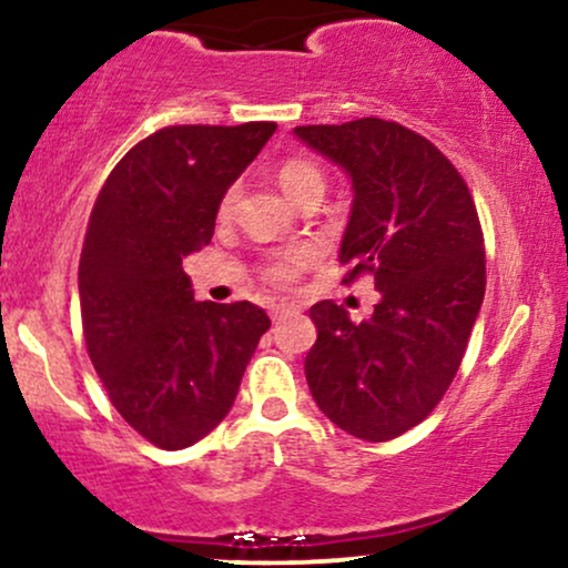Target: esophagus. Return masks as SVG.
<instances>
[{"mask_svg": "<svg viewBox=\"0 0 568 568\" xmlns=\"http://www.w3.org/2000/svg\"><path fill=\"white\" fill-rule=\"evenodd\" d=\"M293 310H296V306H293V304L277 302V304H272V306H270V315H272V321H280V317L288 315V312H293Z\"/></svg>", "mask_w": 568, "mask_h": 568, "instance_id": "1", "label": "esophagus"}]
</instances>
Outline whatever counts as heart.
<instances>
[{"mask_svg":"<svg viewBox=\"0 0 568 568\" xmlns=\"http://www.w3.org/2000/svg\"><path fill=\"white\" fill-rule=\"evenodd\" d=\"M277 184L285 192L293 205L302 202L310 194H323L325 192V173L321 165H315L312 160H302V158H293L285 160L283 165L277 168ZM237 200H240V186L232 184L221 194L219 200V216L221 219H230L234 211H237ZM310 262V251L306 247H291V251L277 253L270 264H266L264 275L270 283L275 285H285L296 277V272L306 266Z\"/></svg>","mask_w":568,"mask_h":568,"instance_id":"1","label":"heart"}]
</instances>
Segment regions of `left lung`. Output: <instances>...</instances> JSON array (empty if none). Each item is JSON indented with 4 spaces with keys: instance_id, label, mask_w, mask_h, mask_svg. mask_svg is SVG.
I'll list each match as a JSON object with an SVG mask.
<instances>
[{
    "instance_id": "8db88e82",
    "label": "left lung",
    "mask_w": 568,
    "mask_h": 568,
    "mask_svg": "<svg viewBox=\"0 0 568 568\" xmlns=\"http://www.w3.org/2000/svg\"><path fill=\"white\" fill-rule=\"evenodd\" d=\"M293 133L352 181L338 262L374 275L379 304L363 323L317 302L304 361L321 410L344 433L393 440L440 403L465 357L486 293V251L465 179L425 135L363 116Z\"/></svg>"
}]
</instances>
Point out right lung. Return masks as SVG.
<instances>
[{"label":"right lung","instance_id":"obj_1","mask_svg":"<svg viewBox=\"0 0 568 568\" xmlns=\"http://www.w3.org/2000/svg\"><path fill=\"white\" fill-rule=\"evenodd\" d=\"M275 122L173 125L135 143L98 192L80 256L84 344L109 400L165 452L230 414L270 328L251 302H194L184 258L211 243L219 200Z\"/></svg>","mask_w":568,"mask_h":568}]
</instances>
